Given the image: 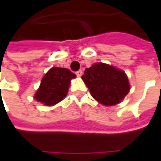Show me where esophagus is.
Here are the masks:
<instances>
[{"mask_svg":"<svg viewBox=\"0 0 161 161\" xmlns=\"http://www.w3.org/2000/svg\"><path fill=\"white\" fill-rule=\"evenodd\" d=\"M82 73H83V72H82V71H81V70L76 71V75H77L78 77H80V76L82 75Z\"/></svg>","mask_w":161,"mask_h":161,"instance_id":"esophagus-1","label":"esophagus"}]
</instances>
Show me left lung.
Returning a JSON list of instances; mask_svg holds the SVG:
<instances>
[{
    "mask_svg": "<svg viewBox=\"0 0 161 161\" xmlns=\"http://www.w3.org/2000/svg\"><path fill=\"white\" fill-rule=\"evenodd\" d=\"M81 78L91 96L104 106L120 103L130 90L125 72L103 63H97L87 68Z\"/></svg>",
    "mask_w": 161,
    "mask_h": 161,
    "instance_id": "8db88e82",
    "label": "left lung"
}]
</instances>
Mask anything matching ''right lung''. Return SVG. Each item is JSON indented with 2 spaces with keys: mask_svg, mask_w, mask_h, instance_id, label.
<instances>
[{
  "mask_svg": "<svg viewBox=\"0 0 161 161\" xmlns=\"http://www.w3.org/2000/svg\"><path fill=\"white\" fill-rule=\"evenodd\" d=\"M76 75L66 68L53 67L45 74L34 98L46 106H53L64 98Z\"/></svg>",
  "mask_w": 161,
  "mask_h": 161,
  "instance_id": "right-lung-1",
  "label": "right lung"
}]
</instances>
